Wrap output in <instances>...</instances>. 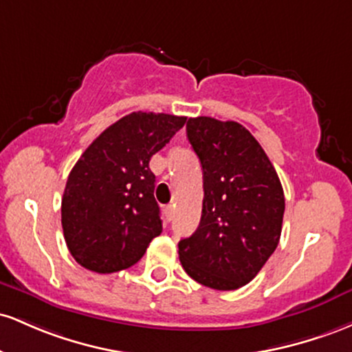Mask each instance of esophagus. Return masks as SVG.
Segmentation results:
<instances>
[{
    "instance_id": "34e87169",
    "label": "esophagus",
    "mask_w": 352,
    "mask_h": 352,
    "mask_svg": "<svg viewBox=\"0 0 352 352\" xmlns=\"http://www.w3.org/2000/svg\"><path fill=\"white\" fill-rule=\"evenodd\" d=\"M173 214H175V206H173V204H169V206L164 208V216H166V219L171 221V219H173Z\"/></svg>"
}]
</instances>
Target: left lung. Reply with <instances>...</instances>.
<instances>
[{
  "label": "left lung",
  "instance_id": "obj_1",
  "mask_svg": "<svg viewBox=\"0 0 352 352\" xmlns=\"http://www.w3.org/2000/svg\"><path fill=\"white\" fill-rule=\"evenodd\" d=\"M186 133L203 168L204 199L199 226L177 244L179 261L203 286L238 289L256 278L278 248L281 181L243 124L189 118Z\"/></svg>",
  "mask_w": 352,
  "mask_h": 352
}]
</instances>
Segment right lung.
<instances>
[{
	"instance_id": "obj_1",
	"label": "right lung",
	"mask_w": 352,
	"mask_h": 352,
	"mask_svg": "<svg viewBox=\"0 0 352 352\" xmlns=\"http://www.w3.org/2000/svg\"><path fill=\"white\" fill-rule=\"evenodd\" d=\"M184 123L175 114L131 113L82 153L61 201L66 246L78 264L100 274L126 270L161 234L149 160Z\"/></svg>"
}]
</instances>
